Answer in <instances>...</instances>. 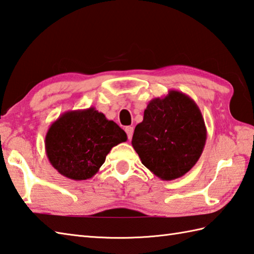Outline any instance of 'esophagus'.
<instances>
[{
    "label": "esophagus",
    "instance_id": "1",
    "mask_svg": "<svg viewBox=\"0 0 254 254\" xmlns=\"http://www.w3.org/2000/svg\"><path fill=\"white\" fill-rule=\"evenodd\" d=\"M125 131H126V133H127L128 139H129V140H130L131 137H132V133H133V127H131V126L126 127V128H125Z\"/></svg>",
    "mask_w": 254,
    "mask_h": 254
}]
</instances>
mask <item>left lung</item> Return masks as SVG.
I'll return each instance as SVG.
<instances>
[{
  "label": "left lung",
  "mask_w": 254,
  "mask_h": 254,
  "mask_svg": "<svg viewBox=\"0 0 254 254\" xmlns=\"http://www.w3.org/2000/svg\"><path fill=\"white\" fill-rule=\"evenodd\" d=\"M207 130L197 104L171 90L149 102L143 121L134 128L131 144L142 164L163 181L183 177L203 152Z\"/></svg>",
  "instance_id": "obj_1"
}]
</instances>
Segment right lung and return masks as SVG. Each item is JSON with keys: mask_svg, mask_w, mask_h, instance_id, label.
I'll use <instances>...</instances> for the list:
<instances>
[{"mask_svg": "<svg viewBox=\"0 0 254 254\" xmlns=\"http://www.w3.org/2000/svg\"><path fill=\"white\" fill-rule=\"evenodd\" d=\"M127 134L94 107L68 111L51 124L45 139L51 165L64 177L83 181L95 175L113 147Z\"/></svg>", "mask_w": 254, "mask_h": 254, "instance_id": "right-lung-1", "label": "right lung"}]
</instances>
